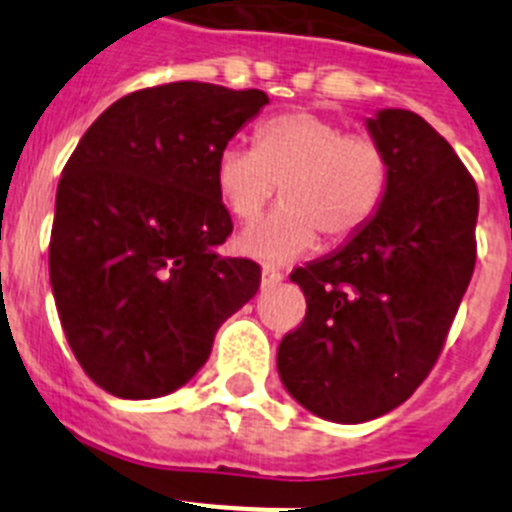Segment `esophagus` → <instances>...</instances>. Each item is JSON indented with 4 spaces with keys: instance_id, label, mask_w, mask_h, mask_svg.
Wrapping results in <instances>:
<instances>
[{
    "instance_id": "esophagus-1",
    "label": "esophagus",
    "mask_w": 512,
    "mask_h": 512,
    "mask_svg": "<svg viewBox=\"0 0 512 512\" xmlns=\"http://www.w3.org/2000/svg\"><path fill=\"white\" fill-rule=\"evenodd\" d=\"M279 282H282V271L274 269V266H264L261 269V287H274Z\"/></svg>"
}]
</instances>
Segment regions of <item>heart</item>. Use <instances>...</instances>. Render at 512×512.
<instances>
[{
    "instance_id": "heart-1",
    "label": "heart",
    "mask_w": 512,
    "mask_h": 512,
    "mask_svg": "<svg viewBox=\"0 0 512 512\" xmlns=\"http://www.w3.org/2000/svg\"><path fill=\"white\" fill-rule=\"evenodd\" d=\"M256 148L225 146L217 156L220 200L238 223L261 215L274 194L279 210L241 235L243 253L282 264L318 243L336 248L372 223L390 187V158L366 133L315 110H287L256 128Z\"/></svg>"
}]
</instances>
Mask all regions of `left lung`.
I'll return each instance as SVG.
<instances>
[{
  "label": "left lung",
  "instance_id": "left-lung-1",
  "mask_svg": "<svg viewBox=\"0 0 512 512\" xmlns=\"http://www.w3.org/2000/svg\"><path fill=\"white\" fill-rule=\"evenodd\" d=\"M366 128L390 158V187L354 241L289 274L307 312L277 351L289 395L336 423L379 418L418 390L477 261V184L446 138L410 110Z\"/></svg>",
  "mask_w": 512,
  "mask_h": 512
}]
</instances>
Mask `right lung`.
Here are the masks:
<instances>
[{"instance_id":"obj_1","label":"right lung","mask_w":512,"mask_h":512,"mask_svg":"<svg viewBox=\"0 0 512 512\" xmlns=\"http://www.w3.org/2000/svg\"><path fill=\"white\" fill-rule=\"evenodd\" d=\"M269 102L259 89L174 81L117 99L63 166L51 287L76 361L125 400L169 395L197 374L217 328L261 284L233 233L217 156Z\"/></svg>"}]
</instances>
